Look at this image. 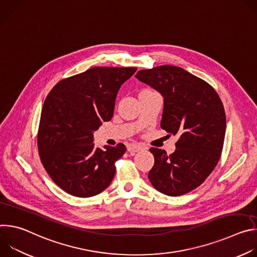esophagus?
I'll return each instance as SVG.
<instances>
[{
	"mask_svg": "<svg viewBox=\"0 0 257 257\" xmlns=\"http://www.w3.org/2000/svg\"><path fill=\"white\" fill-rule=\"evenodd\" d=\"M144 149V146L141 145V144H137V143H132V144H129L127 146V150L129 153H137L141 150Z\"/></svg>",
	"mask_w": 257,
	"mask_h": 257,
	"instance_id": "1",
	"label": "esophagus"
}]
</instances>
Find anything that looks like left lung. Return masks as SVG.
<instances>
[{
  "mask_svg": "<svg viewBox=\"0 0 257 257\" xmlns=\"http://www.w3.org/2000/svg\"><path fill=\"white\" fill-rule=\"evenodd\" d=\"M136 78L163 95L161 127L179 135L170 156L151 148L155 165L149 179L166 195L188 193L202 184L221 158L226 133L223 102L212 86L180 67L139 70Z\"/></svg>",
  "mask_w": 257,
  "mask_h": 257,
  "instance_id": "8db88e82",
  "label": "left lung"
}]
</instances>
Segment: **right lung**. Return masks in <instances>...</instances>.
<instances>
[{"instance_id":"obj_1","label":"right lung","mask_w":257,"mask_h":257,"mask_svg":"<svg viewBox=\"0 0 257 257\" xmlns=\"http://www.w3.org/2000/svg\"><path fill=\"white\" fill-rule=\"evenodd\" d=\"M136 67H93L59 81L42 109L38 148L42 164L65 192L91 197L115 176V163L126 152L123 143L95 148L93 132L113 118L121 85Z\"/></svg>"}]
</instances>
